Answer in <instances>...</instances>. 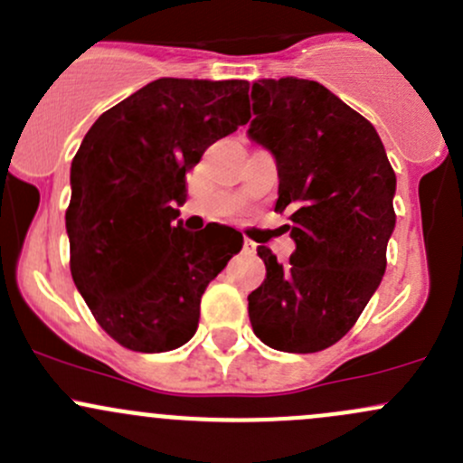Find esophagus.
I'll use <instances>...</instances> for the list:
<instances>
[{"instance_id": "obj_1", "label": "esophagus", "mask_w": 463, "mask_h": 463, "mask_svg": "<svg viewBox=\"0 0 463 463\" xmlns=\"http://www.w3.org/2000/svg\"><path fill=\"white\" fill-rule=\"evenodd\" d=\"M244 246H246V249H255V244L250 240H244Z\"/></svg>"}]
</instances>
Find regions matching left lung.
Wrapping results in <instances>:
<instances>
[{
    "instance_id": "1",
    "label": "left lung",
    "mask_w": 463,
    "mask_h": 463,
    "mask_svg": "<svg viewBox=\"0 0 463 463\" xmlns=\"http://www.w3.org/2000/svg\"><path fill=\"white\" fill-rule=\"evenodd\" d=\"M250 138L278 161V213L296 253L279 264L258 246L266 279L249 296L255 335L278 352L338 343L367 307L387 266L396 175L374 125L320 82H253Z\"/></svg>"
}]
</instances>
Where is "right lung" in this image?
<instances>
[{
  "label": "right lung",
  "instance_id": "add662e5",
  "mask_svg": "<svg viewBox=\"0 0 463 463\" xmlns=\"http://www.w3.org/2000/svg\"><path fill=\"white\" fill-rule=\"evenodd\" d=\"M246 80L158 78L107 109L71 163V278L98 325L132 352L181 347L199 326L210 279L241 232L175 223L185 175L219 138L250 120Z\"/></svg>",
  "mask_w": 463,
  "mask_h": 463
}]
</instances>
